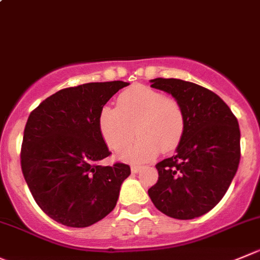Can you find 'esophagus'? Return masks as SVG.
Here are the masks:
<instances>
[{
  "label": "esophagus",
  "mask_w": 260,
  "mask_h": 260,
  "mask_svg": "<svg viewBox=\"0 0 260 260\" xmlns=\"http://www.w3.org/2000/svg\"><path fill=\"white\" fill-rule=\"evenodd\" d=\"M142 170V167L140 166H132V172L133 174H138V172Z\"/></svg>",
  "instance_id": "obj_1"
}]
</instances>
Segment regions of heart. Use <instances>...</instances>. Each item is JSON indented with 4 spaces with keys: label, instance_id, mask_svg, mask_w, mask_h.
Listing matches in <instances>:
<instances>
[{
    "label": "heart",
    "instance_id": "1",
    "mask_svg": "<svg viewBox=\"0 0 260 260\" xmlns=\"http://www.w3.org/2000/svg\"><path fill=\"white\" fill-rule=\"evenodd\" d=\"M98 126L106 144L116 152L125 149L137 132L140 138L121 157L128 162H147L160 149L171 152L180 144L185 113L175 98L149 86L133 85L118 95L117 108H101Z\"/></svg>",
    "mask_w": 260,
    "mask_h": 260
}]
</instances>
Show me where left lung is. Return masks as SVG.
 <instances>
[{
    "mask_svg": "<svg viewBox=\"0 0 260 260\" xmlns=\"http://www.w3.org/2000/svg\"><path fill=\"white\" fill-rule=\"evenodd\" d=\"M152 88L171 94L185 113L176 153L155 165L158 181L148 190L158 211L192 219L217 206L240 162V128L229 106L212 90L180 79L157 78Z\"/></svg>",
    "mask_w": 260,
    "mask_h": 260,
    "instance_id": "obj_1",
    "label": "left lung"
}]
</instances>
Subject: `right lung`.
Wrapping results in <instances>:
<instances>
[{"mask_svg":"<svg viewBox=\"0 0 260 260\" xmlns=\"http://www.w3.org/2000/svg\"><path fill=\"white\" fill-rule=\"evenodd\" d=\"M127 85L117 80L61 89L29 115L21 170L37 204L58 223L88 227L116 207L130 167L100 165L111 153L98 115Z\"/></svg>","mask_w":260,"mask_h":260,"instance_id":"right-lung-1","label":"right lung"}]
</instances>
